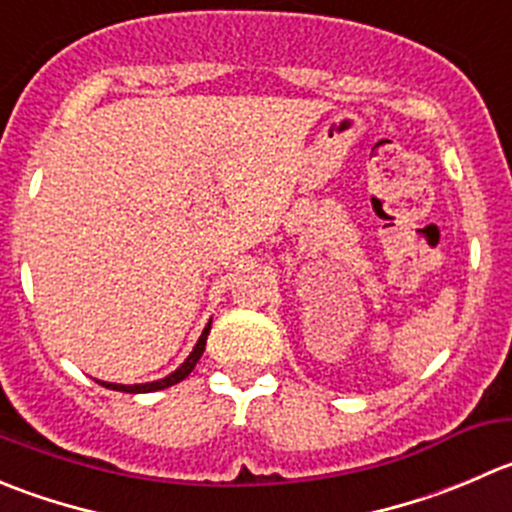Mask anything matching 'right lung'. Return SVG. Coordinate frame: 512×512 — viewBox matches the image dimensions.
Segmentation results:
<instances>
[{"label": "right lung", "mask_w": 512, "mask_h": 512, "mask_svg": "<svg viewBox=\"0 0 512 512\" xmlns=\"http://www.w3.org/2000/svg\"><path fill=\"white\" fill-rule=\"evenodd\" d=\"M207 335H210V325H207L205 330H202L200 340H197L195 350L190 352V357H187V360L182 362V365L177 367V370L172 372V375L162 377V380H157V382H145V385H114V382H99V385H104V388H109V390H122V393H152V390H165V388H170V385H177V382L185 380V377L190 375L192 370H195L197 360H200L202 352H205Z\"/></svg>", "instance_id": "obj_1"}]
</instances>
